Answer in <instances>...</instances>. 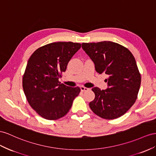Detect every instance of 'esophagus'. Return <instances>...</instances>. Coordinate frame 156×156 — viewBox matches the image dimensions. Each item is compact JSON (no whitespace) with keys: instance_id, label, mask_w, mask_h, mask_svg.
<instances>
[{"instance_id":"obj_1","label":"esophagus","mask_w":156,"mask_h":156,"mask_svg":"<svg viewBox=\"0 0 156 156\" xmlns=\"http://www.w3.org/2000/svg\"><path fill=\"white\" fill-rule=\"evenodd\" d=\"M80 90H81L82 91H85L89 90L90 89L87 88V87H83V86H81V87H80Z\"/></svg>"}]
</instances>
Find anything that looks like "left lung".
<instances>
[{"instance_id": "1", "label": "left lung", "mask_w": 156, "mask_h": 156, "mask_svg": "<svg viewBox=\"0 0 156 156\" xmlns=\"http://www.w3.org/2000/svg\"><path fill=\"white\" fill-rule=\"evenodd\" d=\"M83 50L89 56L99 74L105 73L107 88L93 87L95 99L89 106L103 119L121 117L133 105L141 83V76L131 52L117 43H83Z\"/></svg>"}]
</instances>
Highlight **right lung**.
<instances>
[{
	"label": "right lung",
	"instance_id": "add662e5",
	"mask_svg": "<svg viewBox=\"0 0 156 156\" xmlns=\"http://www.w3.org/2000/svg\"><path fill=\"white\" fill-rule=\"evenodd\" d=\"M81 44L55 42L39 48L26 66L22 86L27 100L36 113L47 120H56L69 112L80 88L61 83L58 79Z\"/></svg>",
	"mask_w": 156,
	"mask_h": 156
}]
</instances>
